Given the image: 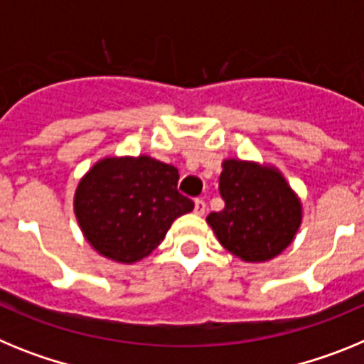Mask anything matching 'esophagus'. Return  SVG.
<instances>
[{
	"label": "esophagus",
	"instance_id": "34e87169",
	"mask_svg": "<svg viewBox=\"0 0 364 364\" xmlns=\"http://www.w3.org/2000/svg\"><path fill=\"white\" fill-rule=\"evenodd\" d=\"M205 210H208V205H205V202L202 200V198H198V200H195V213L197 215H204Z\"/></svg>",
	"mask_w": 364,
	"mask_h": 364
}]
</instances>
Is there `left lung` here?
Wrapping results in <instances>:
<instances>
[{
	"label": "left lung",
	"instance_id": "8db88e82",
	"mask_svg": "<svg viewBox=\"0 0 364 364\" xmlns=\"http://www.w3.org/2000/svg\"><path fill=\"white\" fill-rule=\"evenodd\" d=\"M218 189L226 205L208 215L205 222L231 255L244 262H266L294 242L302 202L277 167L226 159Z\"/></svg>",
	"mask_w": 364,
	"mask_h": 364
}]
</instances>
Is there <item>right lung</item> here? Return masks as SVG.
<instances>
[{"instance_id":"add662e5","label":"right lung","mask_w":364,"mask_h":364,"mask_svg":"<svg viewBox=\"0 0 364 364\" xmlns=\"http://www.w3.org/2000/svg\"><path fill=\"white\" fill-rule=\"evenodd\" d=\"M176 184L178 169L149 154L100 159L74 191V215L83 237L109 260H142L173 222L195 208Z\"/></svg>"}]
</instances>
